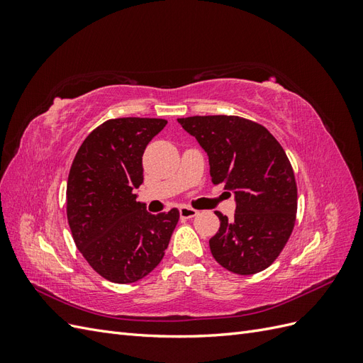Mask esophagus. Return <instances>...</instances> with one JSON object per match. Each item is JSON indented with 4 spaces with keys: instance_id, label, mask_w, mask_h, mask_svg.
Masks as SVG:
<instances>
[{
    "instance_id": "34e87169",
    "label": "esophagus",
    "mask_w": 363,
    "mask_h": 363,
    "mask_svg": "<svg viewBox=\"0 0 363 363\" xmlns=\"http://www.w3.org/2000/svg\"><path fill=\"white\" fill-rule=\"evenodd\" d=\"M179 212H180V218H183V219H189V218H194L196 213L195 208H191V207H186V206H182L180 208H179Z\"/></svg>"
}]
</instances>
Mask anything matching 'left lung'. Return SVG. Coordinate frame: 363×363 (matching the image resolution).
<instances>
[{"instance_id": "8db88e82", "label": "left lung", "mask_w": 363, "mask_h": 363, "mask_svg": "<svg viewBox=\"0 0 363 363\" xmlns=\"http://www.w3.org/2000/svg\"><path fill=\"white\" fill-rule=\"evenodd\" d=\"M208 156L213 184L235 192V219L221 212L208 240L219 265L239 276L267 269L289 240L296 218L292 164L269 131L240 116L179 118Z\"/></svg>"}]
</instances>
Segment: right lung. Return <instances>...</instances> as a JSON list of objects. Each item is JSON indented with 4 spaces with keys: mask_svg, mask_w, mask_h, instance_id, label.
<instances>
[{
    "mask_svg": "<svg viewBox=\"0 0 363 363\" xmlns=\"http://www.w3.org/2000/svg\"><path fill=\"white\" fill-rule=\"evenodd\" d=\"M167 124L159 118L108 119L87 135L71 164L67 215L74 242L108 281L148 276L179 223L177 208L151 215L133 194L144 183V151Z\"/></svg>",
    "mask_w": 363,
    "mask_h": 363,
    "instance_id": "add662e5",
    "label": "right lung"
}]
</instances>
